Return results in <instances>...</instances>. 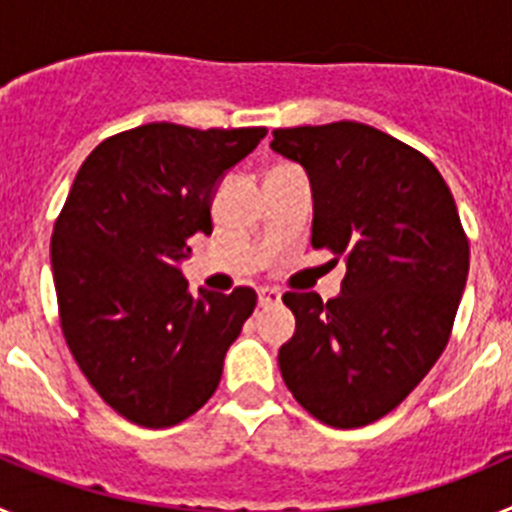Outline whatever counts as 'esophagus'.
Wrapping results in <instances>:
<instances>
[{
	"instance_id": "esophagus-1",
	"label": "esophagus",
	"mask_w": 512,
	"mask_h": 512,
	"mask_svg": "<svg viewBox=\"0 0 512 512\" xmlns=\"http://www.w3.org/2000/svg\"><path fill=\"white\" fill-rule=\"evenodd\" d=\"M279 302H282V292H279V289H271V287H261L259 289V305L261 307L279 305Z\"/></svg>"
}]
</instances>
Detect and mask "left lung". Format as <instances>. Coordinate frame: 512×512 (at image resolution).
Wrapping results in <instances>:
<instances>
[{
	"label": "left lung",
	"mask_w": 512,
	"mask_h": 512,
	"mask_svg": "<svg viewBox=\"0 0 512 512\" xmlns=\"http://www.w3.org/2000/svg\"><path fill=\"white\" fill-rule=\"evenodd\" d=\"M271 151L305 169L312 246L346 259L341 295L287 292L295 336L279 348L284 384L333 428L395 410L451 336L469 243L436 166L361 122L274 130Z\"/></svg>",
	"instance_id": "8db88e82"
}]
</instances>
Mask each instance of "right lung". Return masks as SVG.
Returning <instances> with one entry per match:
<instances>
[{
	"label": "right lung",
	"instance_id": "obj_1",
	"mask_svg": "<svg viewBox=\"0 0 512 512\" xmlns=\"http://www.w3.org/2000/svg\"><path fill=\"white\" fill-rule=\"evenodd\" d=\"M266 128L151 122L99 143L51 238L61 328L76 364L130 423L169 428L205 405L256 292L189 295L182 261L212 233L223 176Z\"/></svg>",
	"mask_w": 512,
	"mask_h": 512
}]
</instances>
